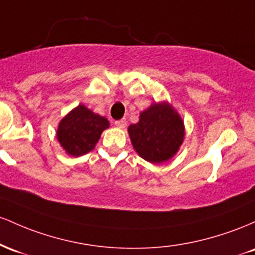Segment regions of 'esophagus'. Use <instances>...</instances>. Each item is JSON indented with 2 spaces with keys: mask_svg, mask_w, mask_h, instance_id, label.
I'll return each instance as SVG.
<instances>
[{
  "mask_svg": "<svg viewBox=\"0 0 255 255\" xmlns=\"http://www.w3.org/2000/svg\"><path fill=\"white\" fill-rule=\"evenodd\" d=\"M114 125H116V127L119 128H124L125 127H127V120H125V119L117 120V122H114Z\"/></svg>",
  "mask_w": 255,
  "mask_h": 255,
  "instance_id": "1",
  "label": "esophagus"
}]
</instances>
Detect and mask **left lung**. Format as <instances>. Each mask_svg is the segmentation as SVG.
I'll list each match as a JSON object with an SVG mask.
<instances>
[{"instance_id": "1", "label": "left lung", "mask_w": 255, "mask_h": 255, "mask_svg": "<svg viewBox=\"0 0 255 255\" xmlns=\"http://www.w3.org/2000/svg\"><path fill=\"white\" fill-rule=\"evenodd\" d=\"M136 153L151 164L168 161L181 148L184 122L167 101L154 102L139 113V120L128 128Z\"/></svg>"}]
</instances>
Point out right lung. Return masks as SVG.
Instances as JSON below:
<instances>
[{
  "label": "right lung",
  "mask_w": 255,
  "mask_h": 255,
  "mask_svg": "<svg viewBox=\"0 0 255 255\" xmlns=\"http://www.w3.org/2000/svg\"><path fill=\"white\" fill-rule=\"evenodd\" d=\"M110 128L105 117L78 105L60 120L56 138L66 153L71 156H81L95 148L101 133Z\"/></svg>",
  "instance_id": "obj_1"
}]
</instances>
